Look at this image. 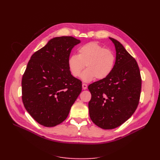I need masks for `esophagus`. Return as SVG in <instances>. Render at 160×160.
Wrapping results in <instances>:
<instances>
[{
	"mask_svg": "<svg viewBox=\"0 0 160 160\" xmlns=\"http://www.w3.org/2000/svg\"><path fill=\"white\" fill-rule=\"evenodd\" d=\"M82 88H83V89H88V85H87L86 83H83V84H82Z\"/></svg>",
	"mask_w": 160,
	"mask_h": 160,
	"instance_id": "esophagus-1",
	"label": "esophagus"
}]
</instances>
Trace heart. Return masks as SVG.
I'll use <instances>...</instances> for the list:
<instances>
[{
    "instance_id": "1",
    "label": "heart",
    "mask_w": 160,
    "mask_h": 160,
    "mask_svg": "<svg viewBox=\"0 0 160 160\" xmlns=\"http://www.w3.org/2000/svg\"><path fill=\"white\" fill-rule=\"evenodd\" d=\"M68 67L72 75L89 82L98 78L104 79L112 72L115 64L114 52L96 42H89L78 49V55L72 54L68 58Z\"/></svg>"
}]
</instances>
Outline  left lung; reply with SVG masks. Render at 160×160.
<instances>
[{
  "instance_id": "8db88e82",
  "label": "left lung",
  "mask_w": 160,
  "mask_h": 160,
  "mask_svg": "<svg viewBox=\"0 0 160 160\" xmlns=\"http://www.w3.org/2000/svg\"><path fill=\"white\" fill-rule=\"evenodd\" d=\"M114 43L116 60L112 72L107 78L90 84V118L104 129L120 126L132 116L139 104L142 78L138 62L121 43Z\"/></svg>"
}]
</instances>
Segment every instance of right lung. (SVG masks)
Instances as JSON below:
<instances>
[{
	"mask_svg": "<svg viewBox=\"0 0 160 160\" xmlns=\"http://www.w3.org/2000/svg\"><path fill=\"white\" fill-rule=\"evenodd\" d=\"M80 40L63 36L51 39L31 56L22 78V100L37 122L54 127L68 116L82 90L71 73L68 58Z\"/></svg>",
	"mask_w": 160,
	"mask_h": 160,
	"instance_id": "add662e5",
	"label": "right lung"
}]
</instances>
